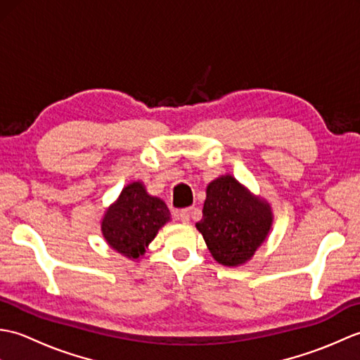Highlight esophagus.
<instances>
[{"label":"esophagus","mask_w":360,"mask_h":360,"mask_svg":"<svg viewBox=\"0 0 360 360\" xmlns=\"http://www.w3.org/2000/svg\"><path fill=\"white\" fill-rule=\"evenodd\" d=\"M190 215H192V209L187 207V209L179 210L178 215H176V217H178V219L181 221V223L188 224V223H190Z\"/></svg>","instance_id":"34e87169"}]
</instances>
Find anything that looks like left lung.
<instances>
[{"label": "left lung", "mask_w": 360, "mask_h": 360, "mask_svg": "<svg viewBox=\"0 0 360 360\" xmlns=\"http://www.w3.org/2000/svg\"><path fill=\"white\" fill-rule=\"evenodd\" d=\"M274 213L232 174L218 176L205 188L202 219L195 224L219 264L248 263L272 231Z\"/></svg>", "instance_id": "1"}]
</instances>
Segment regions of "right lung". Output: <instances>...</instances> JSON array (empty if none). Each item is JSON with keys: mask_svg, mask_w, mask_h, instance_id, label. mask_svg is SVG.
<instances>
[{"mask_svg": "<svg viewBox=\"0 0 360 360\" xmlns=\"http://www.w3.org/2000/svg\"><path fill=\"white\" fill-rule=\"evenodd\" d=\"M172 219L167 204L147 192L142 181L122 188L101 221L106 244L131 262H139L160 227Z\"/></svg>", "mask_w": 360, "mask_h": 360, "instance_id": "1", "label": "right lung"}]
</instances>
